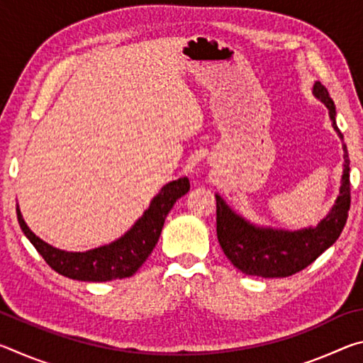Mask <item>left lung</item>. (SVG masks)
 I'll list each match as a JSON object with an SVG mask.
<instances>
[{"label": "left lung", "mask_w": 363, "mask_h": 363, "mask_svg": "<svg viewBox=\"0 0 363 363\" xmlns=\"http://www.w3.org/2000/svg\"><path fill=\"white\" fill-rule=\"evenodd\" d=\"M312 94L328 108L331 126L342 140V134L336 125L335 102L331 101L327 88L320 82H315ZM342 152L344 163L340 192L327 216L314 227L286 230L255 224L232 210L223 196L216 194L218 240L227 259L247 275L277 279L288 277L306 269L325 250H328L340 238L351 206V162L346 144H342Z\"/></svg>", "instance_id": "obj_1"}]
</instances>
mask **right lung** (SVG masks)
<instances>
[{"mask_svg": "<svg viewBox=\"0 0 363 363\" xmlns=\"http://www.w3.org/2000/svg\"><path fill=\"white\" fill-rule=\"evenodd\" d=\"M190 189L186 176L168 182L153 196L150 205L120 238L88 251H65L41 240L27 225L17 205V220L36 251L56 272L82 281H110L131 277L155 248L171 208Z\"/></svg>", "mask_w": 363, "mask_h": 363, "instance_id": "obj_1", "label": "right lung"}]
</instances>
